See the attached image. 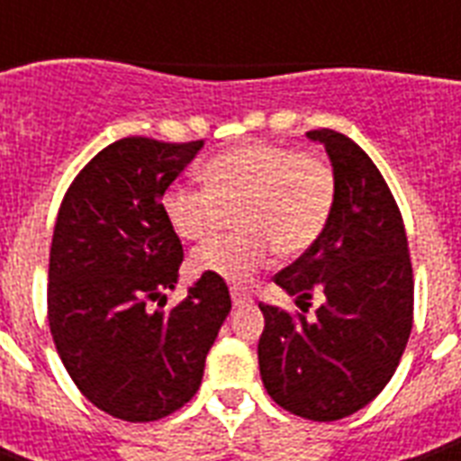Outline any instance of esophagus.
Wrapping results in <instances>:
<instances>
[{
    "label": "esophagus",
    "instance_id": "obj_1",
    "mask_svg": "<svg viewBox=\"0 0 461 461\" xmlns=\"http://www.w3.org/2000/svg\"><path fill=\"white\" fill-rule=\"evenodd\" d=\"M231 302H234V306H244V303H251V294L246 292V289L241 287H231Z\"/></svg>",
    "mask_w": 461,
    "mask_h": 461
}]
</instances>
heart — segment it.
<instances>
[{"label": "heart", "mask_w": 461, "mask_h": 461, "mask_svg": "<svg viewBox=\"0 0 461 461\" xmlns=\"http://www.w3.org/2000/svg\"><path fill=\"white\" fill-rule=\"evenodd\" d=\"M203 186L174 184L162 210L176 237L208 244L235 215L240 234L194 253L195 273L246 282L270 260L296 258L318 244L337 203L328 158L273 143H241L210 158Z\"/></svg>", "instance_id": "obj_1"}]
</instances>
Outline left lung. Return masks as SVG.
<instances>
[{"label": "left lung", "instance_id": "8db88e82", "mask_svg": "<svg viewBox=\"0 0 461 461\" xmlns=\"http://www.w3.org/2000/svg\"><path fill=\"white\" fill-rule=\"evenodd\" d=\"M337 172V203L318 244L275 275L299 311L260 302V378L282 409L337 421L383 393L414 325V270L393 191L373 159L332 129L308 131ZM313 295L323 303L306 319Z\"/></svg>", "mask_w": 461, "mask_h": 461}]
</instances>
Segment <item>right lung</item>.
<instances>
[{
    "label": "right lung",
    "mask_w": 461,
    "mask_h": 461,
    "mask_svg": "<svg viewBox=\"0 0 461 461\" xmlns=\"http://www.w3.org/2000/svg\"><path fill=\"white\" fill-rule=\"evenodd\" d=\"M201 146L114 140L76 174L57 212L50 332L83 397L122 421H158L194 397L231 308L227 282L215 275L165 308L184 249L162 195Z\"/></svg>",
    "instance_id": "obj_1"
}]
</instances>
